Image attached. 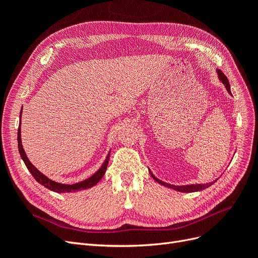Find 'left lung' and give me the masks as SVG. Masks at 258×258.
Instances as JSON below:
<instances>
[{"mask_svg":"<svg viewBox=\"0 0 258 258\" xmlns=\"http://www.w3.org/2000/svg\"><path fill=\"white\" fill-rule=\"evenodd\" d=\"M217 73H218V76H220V80H221V81L223 82V84L225 85L226 89H227V91H228L229 93H231V91H230V85H229V82H228V80H227V77L225 76V74L221 71V70H217ZM151 174H152V173H151ZM152 176H153V177L156 179V181H157L159 184H161V185H163V186L170 187V188H173V189L178 190V191H183V192H194V191H199V190H202V189H205V188H208V187H210L211 185L214 184V183L216 182V181H213V182L208 183V184L186 185V186H174V185H170V184H167V183H165V182L160 181V179L156 178L153 174H152Z\"/></svg>","mask_w":258,"mask_h":258,"instance_id":"left-lung-1","label":"left lung"}]
</instances>
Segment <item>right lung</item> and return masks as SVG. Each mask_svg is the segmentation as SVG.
Segmentation results:
<instances>
[{"mask_svg": "<svg viewBox=\"0 0 258 258\" xmlns=\"http://www.w3.org/2000/svg\"><path fill=\"white\" fill-rule=\"evenodd\" d=\"M21 113H22V110H21ZM20 137L21 136H20V124H19V128H18V150H19L21 158H22L23 161H25L28 170L30 171L31 174L33 175V177L36 179V181L40 184L44 185L46 188H48L50 190H53L56 192H75V191H79V190L87 189V188H90V187H92V186H95L97 183H99L100 179L103 177V175L105 173V170H106L107 163H108V159H110V154L107 155V157H106L104 163L102 165V167H101L95 174L90 176L89 178L85 179V181H83L81 183L73 184V185H63V184H59V183L53 182V181H51V179H49L48 177H46L43 173H41L40 171H38L32 165V163L29 161L28 157L26 156L25 151H23Z\"/></svg>", "mask_w": 258, "mask_h": 258, "instance_id": "right-lung-1", "label": "right lung"}]
</instances>
